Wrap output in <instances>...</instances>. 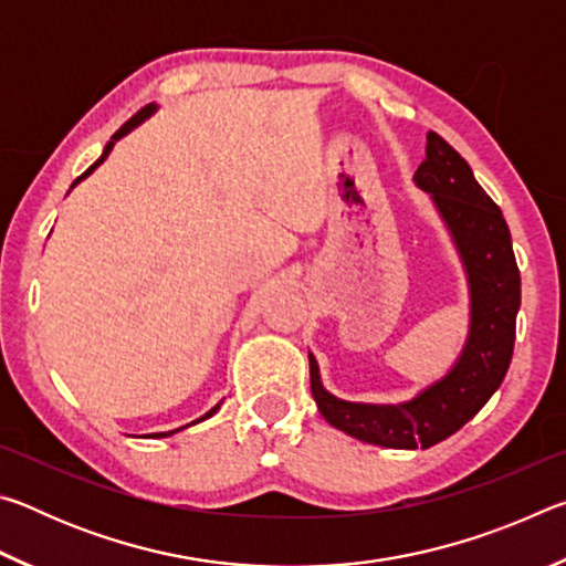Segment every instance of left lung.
Masks as SVG:
<instances>
[{
  "mask_svg": "<svg viewBox=\"0 0 566 566\" xmlns=\"http://www.w3.org/2000/svg\"><path fill=\"white\" fill-rule=\"evenodd\" d=\"M415 181L434 197L452 229L472 286V329L457 367L415 401L375 407L332 397L310 354V385L322 417L349 437L391 449L442 442L486 405L510 369L522 300L520 266L502 209L479 187L464 157L437 132H429L427 159L415 171Z\"/></svg>",
  "mask_w": 566,
  "mask_h": 566,
  "instance_id": "left-lung-1",
  "label": "left lung"
}]
</instances>
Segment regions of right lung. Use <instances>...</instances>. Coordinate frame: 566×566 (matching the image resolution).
Wrapping results in <instances>:
<instances>
[{
	"label": "right lung",
	"instance_id": "add662e5",
	"mask_svg": "<svg viewBox=\"0 0 566 566\" xmlns=\"http://www.w3.org/2000/svg\"><path fill=\"white\" fill-rule=\"evenodd\" d=\"M151 112H155V104H147V107H142V109H139L137 114H134V117H132L129 122H124V124H122V127H119L117 132H114V134H112V139L107 142V147H104V151H102V157H99L97 161H94V165H92V167H90L87 171H84V175H82V177H76V181H80V179H84V177H87V175H90V171H94V169H97V167L102 165V161L109 157V151H112V147H114V142H117L119 137H124V134H127L129 129H134V127H137V124H139V122H145V119L149 117V114H151ZM76 181H74V185H76ZM74 185H72V187H74ZM217 409H219V405H217V407H212V409H209V411H207V415H205L202 419H207V417H212ZM202 419H197V421H202ZM169 434H175V432H159V434H155V437H169Z\"/></svg>",
	"mask_w": 566,
	"mask_h": 566
}]
</instances>
